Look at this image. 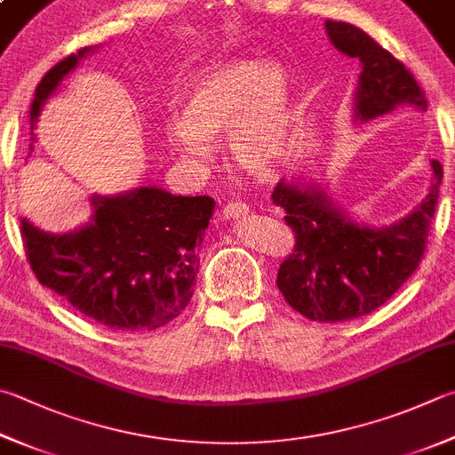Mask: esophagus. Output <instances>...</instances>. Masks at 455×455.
Listing matches in <instances>:
<instances>
[{
  "instance_id": "esophagus-1",
  "label": "esophagus",
  "mask_w": 455,
  "mask_h": 455,
  "mask_svg": "<svg viewBox=\"0 0 455 455\" xmlns=\"http://www.w3.org/2000/svg\"><path fill=\"white\" fill-rule=\"evenodd\" d=\"M247 213H250V205H247V204L229 202L228 205H224V210H221L220 218L221 220H239V218H245Z\"/></svg>"
}]
</instances>
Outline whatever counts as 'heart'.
I'll return each mask as SVG.
<instances>
[{
	"label": "heart",
	"mask_w": 455,
	"mask_h": 455,
	"mask_svg": "<svg viewBox=\"0 0 455 455\" xmlns=\"http://www.w3.org/2000/svg\"><path fill=\"white\" fill-rule=\"evenodd\" d=\"M295 91L285 67L265 59H239L212 67L188 84L180 121L168 123V148L196 164L208 162L213 139L228 134L239 166L265 170L287 148Z\"/></svg>",
	"instance_id": "b5f03b06"
}]
</instances>
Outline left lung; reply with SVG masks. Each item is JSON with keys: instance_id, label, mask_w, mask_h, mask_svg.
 I'll use <instances>...</instances> for the list:
<instances>
[{"instance_id": "8db88e82", "label": "left lung", "mask_w": 455, "mask_h": 455, "mask_svg": "<svg viewBox=\"0 0 455 455\" xmlns=\"http://www.w3.org/2000/svg\"><path fill=\"white\" fill-rule=\"evenodd\" d=\"M331 43L358 59L363 71L355 91V123L396 108L427 110L412 73L363 29L324 21ZM430 190L408 216L388 226L356 221L332 202L323 184L279 180L271 200L285 210L295 231V250L281 263L277 287L297 313L311 321L340 323L372 313L396 293L422 261L438 204L443 170L432 160Z\"/></svg>"}]
</instances>
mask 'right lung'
Listing matches in <instances>:
<instances>
[{
  "label": "right lung",
  "mask_w": 455,
  "mask_h": 455,
  "mask_svg": "<svg viewBox=\"0 0 455 455\" xmlns=\"http://www.w3.org/2000/svg\"><path fill=\"white\" fill-rule=\"evenodd\" d=\"M94 49L83 47L43 76L29 108L31 134L43 105ZM91 205V220L68 234H51L21 220L36 277L81 315L113 331L164 327L190 303L198 247L216 202L210 196L192 198L140 186L116 196L92 194Z\"/></svg>",
  "instance_id": "right-lung-1"
}]
</instances>
